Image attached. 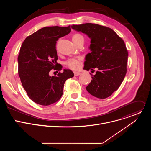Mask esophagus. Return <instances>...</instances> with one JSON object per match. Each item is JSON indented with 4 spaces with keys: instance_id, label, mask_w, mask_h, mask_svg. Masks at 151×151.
<instances>
[{
    "instance_id": "esophagus-1",
    "label": "esophagus",
    "mask_w": 151,
    "mask_h": 151,
    "mask_svg": "<svg viewBox=\"0 0 151 151\" xmlns=\"http://www.w3.org/2000/svg\"><path fill=\"white\" fill-rule=\"evenodd\" d=\"M81 74V73H80V72H74V75H75V76H78V75H80Z\"/></svg>"
}]
</instances>
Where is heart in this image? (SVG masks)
I'll return each mask as SVG.
<instances>
[{
    "label": "heart",
    "instance_id": "obj_1",
    "mask_svg": "<svg viewBox=\"0 0 151 151\" xmlns=\"http://www.w3.org/2000/svg\"><path fill=\"white\" fill-rule=\"evenodd\" d=\"M72 40L76 44L79 41L83 40V37L80 34H75L72 37ZM82 58L81 57L70 58L66 61V64L72 70H79L82 66Z\"/></svg>",
    "mask_w": 151,
    "mask_h": 151
}]
</instances>
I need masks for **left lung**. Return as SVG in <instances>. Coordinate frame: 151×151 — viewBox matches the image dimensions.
Listing matches in <instances>:
<instances>
[{"label": "left lung", "mask_w": 151, "mask_h": 151, "mask_svg": "<svg viewBox=\"0 0 151 151\" xmlns=\"http://www.w3.org/2000/svg\"><path fill=\"white\" fill-rule=\"evenodd\" d=\"M71 27L91 39V52L85 56L83 69L97 71L86 87L99 99H106L117 90L127 73L128 51L124 40L111 28L93 23Z\"/></svg>", "instance_id": "left-lung-1"}]
</instances>
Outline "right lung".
<instances>
[{
	"mask_svg": "<svg viewBox=\"0 0 151 151\" xmlns=\"http://www.w3.org/2000/svg\"><path fill=\"white\" fill-rule=\"evenodd\" d=\"M71 32L68 27H45L27 36L18 57V75L29 97L35 103L48 106L60 100L66 81L74 76L73 72L64 69L57 76H50L52 70L60 71L57 63L56 43Z\"/></svg>",
	"mask_w": 151,
	"mask_h": 151,
	"instance_id": "obj_1",
	"label": "right lung"
}]
</instances>
